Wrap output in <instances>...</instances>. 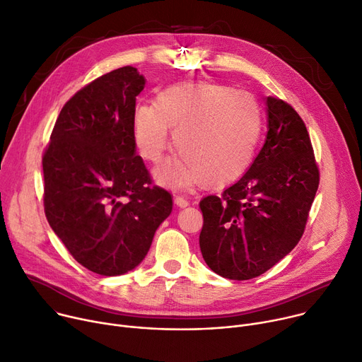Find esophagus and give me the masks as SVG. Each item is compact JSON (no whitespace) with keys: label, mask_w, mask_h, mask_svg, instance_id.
I'll list each match as a JSON object with an SVG mask.
<instances>
[{"label":"esophagus","mask_w":362,"mask_h":362,"mask_svg":"<svg viewBox=\"0 0 362 362\" xmlns=\"http://www.w3.org/2000/svg\"><path fill=\"white\" fill-rule=\"evenodd\" d=\"M175 204L179 206V208H186L189 205V202L183 198V196H176L175 198Z\"/></svg>","instance_id":"34e87169"}]
</instances>
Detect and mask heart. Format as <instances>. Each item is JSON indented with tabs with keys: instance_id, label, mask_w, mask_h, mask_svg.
<instances>
[{
	"instance_id": "b5f03b06",
	"label": "heart",
	"mask_w": 362,
	"mask_h": 362,
	"mask_svg": "<svg viewBox=\"0 0 362 362\" xmlns=\"http://www.w3.org/2000/svg\"><path fill=\"white\" fill-rule=\"evenodd\" d=\"M133 139L140 156L161 161L173 133L180 158L157 172L163 185L202 183L221 187L250 169L262 133L255 98L225 83L180 82L158 92L154 105L133 112Z\"/></svg>"
}]
</instances>
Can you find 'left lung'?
<instances>
[{"mask_svg": "<svg viewBox=\"0 0 362 362\" xmlns=\"http://www.w3.org/2000/svg\"><path fill=\"white\" fill-rule=\"evenodd\" d=\"M267 137L247 173L222 196L199 204V245L209 269L229 280L266 273L300 241L319 186L306 125L291 105L269 96Z\"/></svg>", "mask_w": 362, "mask_h": 362, "instance_id": "left-lung-1", "label": "left lung"}]
</instances>
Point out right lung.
<instances>
[{
  "instance_id": "add662e5",
  "label": "right lung",
  "mask_w": 362,
  "mask_h": 362,
  "mask_svg": "<svg viewBox=\"0 0 362 362\" xmlns=\"http://www.w3.org/2000/svg\"><path fill=\"white\" fill-rule=\"evenodd\" d=\"M144 85L133 66L88 83L62 108L43 154L46 218L79 264L101 276L136 269L173 208L136 154L131 122Z\"/></svg>"
}]
</instances>
